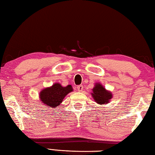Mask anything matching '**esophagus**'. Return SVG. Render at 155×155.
Segmentation results:
<instances>
[{"mask_svg":"<svg viewBox=\"0 0 155 155\" xmlns=\"http://www.w3.org/2000/svg\"><path fill=\"white\" fill-rule=\"evenodd\" d=\"M77 90H78V91H82L83 90V85H80L77 86Z\"/></svg>","mask_w":155,"mask_h":155,"instance_id":"34e87169","label":"esophagus"}]
</instances>
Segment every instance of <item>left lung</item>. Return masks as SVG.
I'll return each instance as SVG.
<instances>
[{"instance_id":"1","label":"left lung","mask_w":155,"mask_h":155,"mask_svg":"<svg viewBox=\"0 0 155 155\" xmlns=\"http://www.w3.org/2000/svg\"><path fill=\"white\" fill-rule=\"evenodd\" d=\"M91 94L96 103L99 104H107L113 97L111 92L107 90L100 83H96L94 87L92 89V93Z\"/></svg>"}]
</instances>
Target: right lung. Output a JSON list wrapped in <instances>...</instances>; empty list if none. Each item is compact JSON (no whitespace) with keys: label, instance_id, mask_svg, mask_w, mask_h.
Returning <instances> with one entry per match:
<instances>
[{"label":"right lung","instance_id":"right-lung-1","mask_svg":"<svg viewBox=\"0 0 155 155\" xmlns=\"http://www.w3.org/2000/svg\"><path fill=\"white\" fill-rule=\"evenodd\" d=\"M72 91V85H68L66 87H63L60 83H56L51 87L43 89L39 96L44 106H48V108H57L65 96Z\"/></svg>","mask_w":155,"mask_h":155}]
</instances>
